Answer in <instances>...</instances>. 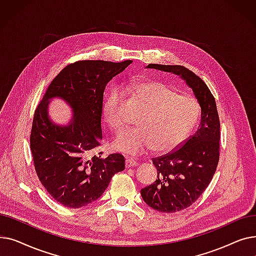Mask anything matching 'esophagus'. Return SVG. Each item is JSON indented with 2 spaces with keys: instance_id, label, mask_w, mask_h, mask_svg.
I'll return each instance as SVG.
<instances>
[{
  "instance_id": "34e87169",
  "label": "esophagus",
  "mask_w": 256,
  "mask_h": 256,
  "mask_svg": "<svg viewBox=\"0 0 256 256\" xmlns=\"http://www.w3.org/2000/svg\"><path fill=\"white\" fill-rule=\"evenodd\" d=\"M138 165V163L136 162L135 160L132 158H126V168H132V167H136Z\"/></svg>"
}]
</instances>
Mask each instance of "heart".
Segmentation results:
<instances>
[{"label": "heart", "instance_id": "heart-1", "mask_svg": "<svg viewBox=\"0 0 256 256\" xmlns=\"http://www.w3.org/2000/svg\"><path fill=\"white\" fill-rule=\"evenodd\" d=\"M134 91L145 109L137 120L138 126L122 130L114 139L115 150L140 154L154 147L158 152H168L189 138L199 118V106L193 98L178 94L158 80L140 82ZM102 116L113 130L122 126L116 92L106 100Z\"/></svg>", "mask_w": 256, "mask_h": 256}]
</instances>
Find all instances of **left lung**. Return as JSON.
Masks as SVG:
<instances>
[{
  "instance_id": "8db88e82",
  "label": "left lung",
  "mask_w": 256,
  "mask_h": 256,
  "mask_svg": "<svg viewBox=\"0 0 256 256\" xmlns=\"http://www.w3.org/2000/svg\"><path fill=\"white\" fill-rule=\"evenodd\" d=\"M146 68L172 72L192 89L200 106L198 130L180 150L152 158L158 180L141 190L146 204L162 212H176L192 206L210 184L219 162L220 120L206 84L180 65L148 64Z\"/></svg>"
}]
</instances>
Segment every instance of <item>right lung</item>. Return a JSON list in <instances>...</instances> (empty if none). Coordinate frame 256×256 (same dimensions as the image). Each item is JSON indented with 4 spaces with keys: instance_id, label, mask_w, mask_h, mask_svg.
<instances>
[{
    "instance_id": "obj_1",
    "label": "right lung",
    "mask_w": 256,
    "mask_h": 256,
    "mask_svg": "<svg viewBox=\"0 0 256 256\" xmlns=\"http://www.w3.org/2000/svg\"><path fill=\"white\" fill-rule=\"evenodd\" d=\"M84 60L67 65L52 80L34 113L31 152L38 178L64 206L78 208L98 200L115 173L124 170V158L92 156L100 145L102 111L106 84L132 63ZM60 98L73 114L65 125L49 116L48 104Z\"/></svg>"
}]
</instances>
